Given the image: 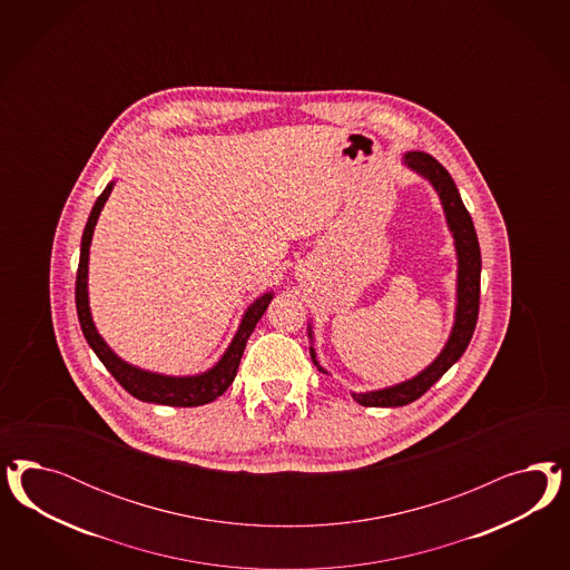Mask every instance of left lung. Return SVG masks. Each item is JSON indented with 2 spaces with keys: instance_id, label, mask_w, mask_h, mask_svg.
Returning <instances> with one entry per match:
<instances>
[{
  "instance_id": "left-lung-1",
  "label": "left lung",
  "mask_w": 570,
  "mask_h": 570,
  "mask_svg": "<svg viewBox=\"0 0 570 570\" xmlns=\"http://www.w3.org/2000/svg\"><path fill=\"white\" fill-rule=\"evenodd\" d=\"M405 163L431 179L434 190L439 191L441 203L448 215V224L455 238L460 272H458V313H455V326L449 336V343L443 353L415 379L407 380L397 386L374 391V393H353V399L365 407H399L407 405L417 397H422L436 380L441 379L453 363L458 362L476 328L479 320V305H481V246L476 238V229L472 224V217L468 213L460 191L455 188L451 175L443 165L426 153H407ZM311 360L320 367L315 360V351L311 348ZM320 372H324L320 367Z\"/></svg>"
}]
</instances>
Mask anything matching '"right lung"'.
I'll return each mask as SVG.
<instances>
[{
  "label": "right lung",
  "instance_id": "1",
  "mask_svg": "<svg viewBox=\"0 0 570 570\" xmlns=\"http://www.w3.org/2000/svg\"><path fill=\"white\" fill-rule=\"evenodd\" d=\"M112 184L106 186V190L98 196L96 205L89 213L83 238H81V257H79V267H77V282H75V303H77V315L79 324L83 330L87 343L94 348V353L100 357V362L106 365V370L115 376V380L121 384L122 389L148 403H158V405H171V407H196L210 403L213 399L224 395L227 386L236 379L238 365H240L242 353L248 336L257 326L261 315L267 309L272 294H263L259 301H255L248 311L244 313L238 334L234 336L232 345L225 351L222 362L217 363L213 370H208L200 376H190V379H171V376H160V374H150L138 370L129 363L121 362L102 341V336L96 332V326L91 322V313L87 305V259H89V244H91V234L98 222V215L102 210L106 198L110 196Z\"/></svg>",
  "mask_w": 570,
  "mask_h": 570
}]
</instances>
